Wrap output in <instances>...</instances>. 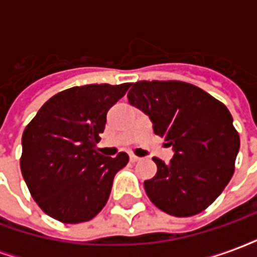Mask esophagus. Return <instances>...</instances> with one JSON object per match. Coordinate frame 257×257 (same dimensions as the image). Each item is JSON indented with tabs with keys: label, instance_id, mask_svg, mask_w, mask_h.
I'll list each match as a JSON object with an SVG mask.
<instances>
[{
	"label": "esophagus",
	"instance_id": "esophagus-1",
	"mask_svg": "<svg viewBox=\"0 0 257 257\" xmlns=\"http://www.w3.org/2000/svg\"><path fill=\"white\" fill-rule=\"evenodd\" d=\"M139 160H140L139 157L134 156V154H131V156H129V161H131V162H138Z\"/></svg>",
	"mask_w": 257,
	"mask_h": 257
}]
</instances>
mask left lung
Wrapping results in <instances>:
<instances>
[{"label": "left lung", "mask_w": 257, "mask_h": 257, "mask_svg": "<svg viewBox=\"0 0 257 257\" xmlns=\"http://www.w3.org/2000/svg\"><path fill=\"white\" fill-rule=\"evenodd\" d=\"M128 100L149 115L154 134L173 150L168 164L153 158L157 175L145 182L151 202L178 217L206 209L230 182L239 150L227 107L180 81L135 82Z\"/></svg>", "instance_id": "left-lung-1"}]
</instances>
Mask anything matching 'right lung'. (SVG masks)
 <instances>
[{
    "instance_id": "right-lung-1",
    "label": "right lung",
    "mask_w": 257,
    "mask_h": 257,
    "mask_svg": "<svg viewBox=\"0 0 257 257\" xmlns=\"http://www.w3.org/2000/svg\"><path fill=\"white\" fill-rule=\"evenodd\" d=\"M131 84L74 86L52 96L23 132L20 169L38 206L63 223H82L106 205L115 173L129 161L96 153L107 111Z\"/></svg>"
}]
</instances>
